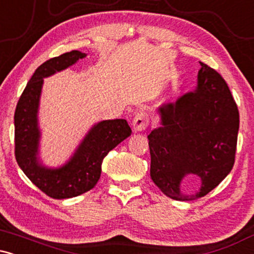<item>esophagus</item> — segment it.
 <instances>
[{
	"label": "esophagus",
	"instance_id": "34e87169",
	"mask_svg": "<svg viewBox=\"0 0 254 254\" xmlns=\"http://www.w3.org/2000/svg\"><path fill=\"white\" fill-rule=\"evenodd\" d=\"M148 124H149V117L148 115L143 111L138 112L132 119V129L136 132H139V131H144L147 129Z\"/></svg>",
	"mask_w": 254,
	"mask_h": 254
}]
</instances>
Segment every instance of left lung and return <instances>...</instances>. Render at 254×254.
<instances>
[{"mask_svg":"<svg viewBox=\"0 0 254 254\" xmlns=\"http://www.w3.org/2000/svg\"><path fill=\"white\" fill-rule=\"evenodd\" d=\"M196 90L160 107L161 127L148 135L150 178L176 200L204 197L229 174L237 153L239 110L226 81L200 62ZM202 180L194 196H184L180 182L186 174Z\"/></svg>","mask_w":254,"mask_h":254,"instance_id":"1","label":"left lung"}]
</instances>
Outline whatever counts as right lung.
<instances>
[{"instance_id": "1", "label": "right lung", "mask_w": 254, "mask_h": 254, "mask_svg": "<svg viewBox=\"0 0 254 254\" xmlns=\"http://www.w3.org/2000/svg\"><path fill=\"white\" fill-rule=\"evenodd\" d=\"M83 57L86 54L74 50L50 58L38 66L17 101L14 115L17 165L40 191L55 199L80 196L94 188L100 179L104 157L131 135V129L125 119L100 122L84 137L76 153L65 166L58 170H48L38 165L40 135L37 112L43 78L68 68Z\"/></svg>"}]
</instances>
